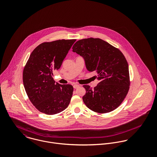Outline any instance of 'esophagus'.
<instances>
[{
	"label": "esophagus",
	"mask_w": 157,
	"mask_h": 157,
	"mask_svg": "<svg viewBox=\"0 0 157 157\" xmlns=\"http://www.w3.org/2000/svg\"><path fill=\"white\" fill-rule=\"evenodd\" d=\"M80 86L78 85H74V86H73V87H74V89H77V88H78Z\"/></svg>",
	"instance_id": "esophagus-1"
}]
</instances>
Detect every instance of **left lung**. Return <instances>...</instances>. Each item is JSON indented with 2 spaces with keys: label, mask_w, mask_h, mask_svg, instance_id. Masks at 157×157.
<instances>
[{
  "label": "left lung",
  "mask_w": 157,
  "mask_h": 157,
  "mask_svg": "<svg viewBox=\"0 0 157 157\" xmlns=\"http://www.w3.org/2000/svg\"><path fill=\"white\" fill-rule=\"evenodd\" d=\"M72 51L82 56L90 72L96 71L98 83L94 88L85 85L83 100L92 111L111 112L123 102L129 90L128 62L121 51L98 38L78 40Z\"/></svg>",
  "instance_id": "left-lung-1"
}]
</instances>
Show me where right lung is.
I'll return each instance as SVG.
<instances>
[{
  "mask_svg": "<svg viewBox=\"0 0 157 157\" xmlns=\"http://www.w3.org/2000/svg\"><path fill=\"white\" fill-rule=\"evenodd\" d=\"M75 39L44 42L31 52L23 71L26 94L40 112L54 115L64 111L69 104L73 86L55 83L52 75L58 70Z\"/></svg>",
  "mask_w": 157,
  "mask_h": 157,
  "instance_id": "obj_1",
  "label": "right lung"
}]
</instances>
